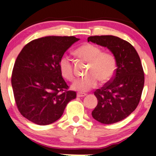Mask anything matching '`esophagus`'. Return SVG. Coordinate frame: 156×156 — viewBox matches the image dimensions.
I'll use <instances>...</instances> for the list:
<instances>
[{
  "label": "esophagus",
  "mask_w": 156,
  "mask_h": 156,
  "mask_svg": "<svg viewBox=\"0 0 156 156\" xmlns=\"http://www.w3.org/2000/svg\"><path fill=\"white\" fill-rule=\"evenodd\" d=\"M86 96V94H85V93H78L77 94V97H84V96Z\"/></svg>",
  "instance_id": "obj_1"
}]
</instances>
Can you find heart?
Instances as JSON below:
<instances>
[{
  "label": "heart",
  "mask_w": 156,
  "mask_h": 156,
  "mask_svg": "<svg viewBox=\"0 0 156 156\" xmlns=\"http://www.w3.org/2000/svg\"><path fill=\"white\" fill-rule=\"evenodd\" d=\"M76 54L83 60L89 62L88 76L78 78L71 85L73 90L86 92L96 87L98 79L101 82L109 80L116 70V60L109 52H102L99 47L89 44H83L76 50ZM59 68L61 75L68 80L74 79L72 62L67 55H62L59 61Z\"/></svg>",
  "instance_id": "obj_1"
}]
</instances>
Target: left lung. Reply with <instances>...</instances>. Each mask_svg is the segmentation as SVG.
Segmentation results:
<instances>
[{
  "label": "left lung",
  "mask_w": 156,
  "mask_h": 156,
  "mask_svg": "<svg viewBox=\"0 0 156 156\" xmlns=\"http://www.w3.org/2000/svg\"><path fill=\"white\" fill-rule=\"evenodd\" d=\"M88 42L106 47L114 56L115 73L94 95L98 100L92 117L109 125L125 119L136 109L144 87V72L138 54L131 44L112 35L94 36Z\"/></svg>",
  "instance_id": "1"
}]
</instances>
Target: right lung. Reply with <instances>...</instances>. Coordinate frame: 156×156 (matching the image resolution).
I'll list each match as a JSON object with an SVG mask.
<instances>
[{
    "mask_svg": "<svg viewBox=\"0 0 156 156\" xmlns=\"http://www.w3.org/2000/svg\"><path fill=\"white\" fill-rule=\"evenodd\" d=\"M80 39L49 36L25 45L13 66L11 85L21 115L39 125H50L63 114L76 93L66 90L59 61Z\"/></svg>",
    "mask_w": 156,
    "mask_h": 156,
    "instance_id": "1",
    "label": "right lung"
}]
</instances>
